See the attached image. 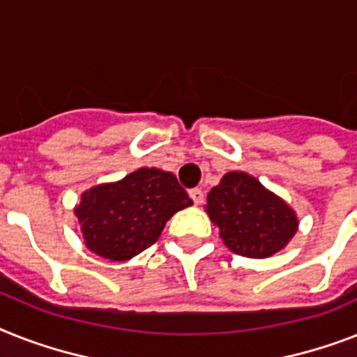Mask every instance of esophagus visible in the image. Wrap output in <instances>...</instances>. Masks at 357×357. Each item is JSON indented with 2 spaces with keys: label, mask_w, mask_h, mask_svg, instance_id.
Instances as JSON below:
<instances>
[{
  "label": "esophagus",
  "mask_w": 357,
  "mask_h": 357,
  "mask_svg": "<svg viewBox=\"0 0 357 357\" xmlns=\"http://www.w3.org/2000/svg\"><path fill=\"white\" fill-rule=\"evenodd\" d=\"M188 196L192 198V202L196 205L204 204V190H202V188H192V190H188Z\"/></svg>",
  "instance_id": "34e87169"
}]
</instances>
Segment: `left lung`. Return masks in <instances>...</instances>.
Listing matches in <instances>:
<instances>
[{"label": "left lung", "mask_w": 357, "mask_h": 357, "mask_svg": "<svg viewBox=\"0 0 357 357\" xmlns=\"http://www.w3.org/2000/svg\"><path fill=\"white\" fill-rule=\"evenodd\" d=\"M205 213L218 225L224 244L248 259L273 257L299 229L289 204L242 170L227 172L211 188Z\"/></svg>", "instance_id": "obj_1"}]
</instances>
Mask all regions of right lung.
I'll list each match as a JSON object with an SVG mask.
<instances>
[{"label":"right lung","instance_id":"add662e5","mask_svg":"<svg viewBox=\"0 0 357 357\" xmlns=\"http://www.w3.org/2000/svg\"><path fill=\"white\" fill-rule=\"evenodd\" d=\"M190 205L174 174L143 167L84 190L73 213L91 253L124 262L150 248L174 214Z\"/></svg>","mask_w":357,"mask_h":357}]
</instances>
